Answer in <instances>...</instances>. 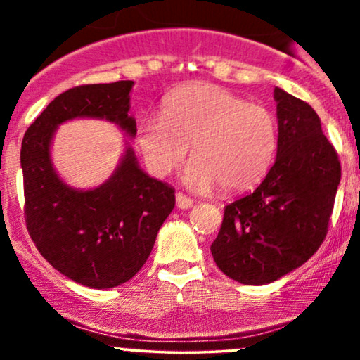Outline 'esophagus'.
Returning a JSON list of instances; mask_svg holds the SVG:
<instances>
[{
	"label": "esophagus",
	"mask_w": 360,
	"mask_h": 360,
	"mask_svg": "<svg viewBox=\"0 0 360 360\" xmlns=\"http://www.w3.org/2000/svg\"><path fill=\"white\" fill-rule=\"evenodd\" d=\"M176 206H177V208H181V210H188V208H191V206H193V200H191V198L186 196V194H183V193H177L176 194Z\"/></svg>",
	"instance_id": "esophagus-1"
}]
</instances>
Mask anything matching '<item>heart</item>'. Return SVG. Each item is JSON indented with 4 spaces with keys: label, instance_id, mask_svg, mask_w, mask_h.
Masks as SVG:
<instances>
[{
    "label": "heart",
    "instance_id": "b5f03b06",
    "mask_svg": "<svg viewBox=\"0 0 360 360\" xmlns=\"http://www.w3.org/2000/svg\"><path fill=\"white\" fill-rule=\"evenodd\" d=\"M137 142L155 176L171 174L191 146L186 183L196 189L218 184L223 193H237L257 184L269 171L278 150V123L264 106L198 82L174 91L162 117L143 120Z\"/></svg>",
    "mask_w": 360,
    "mask_h": 360
}]
</instances>
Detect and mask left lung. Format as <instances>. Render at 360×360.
Here are the masks:
<instances>
[{
  "instance_id": "8db88e82",
  "label": "left lung",
  "mask_w": 360,
  "mask_h": 360,
  "mask_svg": "<svg viewBox=\"0 0 360 360\" xmlns=\"http://www.w3.org/2000/svg\"><path fill=\"white\" fill-rule=\"evenodd\" d=\"M278 155L254 193L225 206L212 254L223 274L269 284L303 266L325 240L342 167L316 111L276 88Z\"/></svg>"
}]
</instances>
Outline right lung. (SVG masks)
<instances>
[{
  "mask_svg": "<svg viewBox=\"0 0 360 360\" xmlns=\"http://www.w3.org/2000/svg\"><path fill=\"white\" fill-rule=\"evenodd\" d=\"M131 86L134 81L82 84L59 94L25 131L20 152L32 240L53 269L94 289L120 286L142 269L176 205L174 188L148 177L127 147L106 183L74 189L53 171L51 142L60 123L86 117L117 123L134 137Z\"/></svg>",
  "mask_w": 360,
  "mask_h": 360,
  "instance_id": "add662e5",
  "label": "right lung"
}]
</instances>
